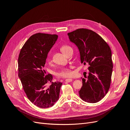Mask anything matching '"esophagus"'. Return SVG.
<instances>
[{
    "mask_svg": "<svg viewBox=\"0 0 130 130\" xmlns=\"http://www.w3.org/2000/svg\"><path fill=\"white\" fill-rule=\"evenodd\" d=\"M65 81H66V82H70L73 81V79H72V78H67V79H66Z\"/></svg>",
    "mask_w": 130,
    "mask_h": 130,
    "instance_id": "34e87169",
    "label": "esophagus"
}]
</instances>
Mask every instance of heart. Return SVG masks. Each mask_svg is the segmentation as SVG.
I'll list each match as a JSON object with an SVG mask.
<instances>
[{
    "label": "heart",
    "mask_w": 130,
    "mask_h": 130,
    "mask_svg": "<svg viewBox=\"0 0 130 130\" xmlns=\"http://www.w3.org/2000/svg\"><path fill=\"white\" fill-rule=\"evenodd\" d=\"M70 49H72V48L67 45H62L60 48L61 52L64 54H66L67 52V51ZM46 60L49 64H52V57H51V56H50V54H48V56H47ZM71 75H72V71L69 67L62 68L56 73V76L59 77H67L70 76Z\"/></svg>",
    "instance_id": "1"
}]
</instances>
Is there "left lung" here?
Segmentation results:
<instances>
[{
	"mask_svg": "<svg viewBox=\"0 0 130 130\" xmlns=\"http://www.w3.org/2000/svg\"><path fill=\"white\" fill-rule=\"evenodd\" d=\"M68 35L79 50L81 63L89 66L88 75H85V78L82 79L79 96L87 103H96L110 87L113 69L111 50L104 39L91 30L78 29Z\"/></svg>",
	"mask_w": 130,
	"mask_h": 130,
	"instance_id": "8db88e82",
	"label": "left lung"
}]
</instances>
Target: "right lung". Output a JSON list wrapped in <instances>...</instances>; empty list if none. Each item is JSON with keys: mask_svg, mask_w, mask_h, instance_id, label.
Masks as SVG:
<instances>
[{"mask_svg": "<svg viewBox=\"0 0 130 130\" xmlns=\"http://www.w3.org/2000/svg\"><path fill=\"white\" fill-rule=\"evenodd\" d=\"M57 38V35L35 34L25 43L18 57V76L24 91L31 103L42 108L56 103L62 85L52 82V75H47L43 69L48 54Z\"/></svg>", "mask_w": 130, "mask_h": 130, "instance_id": "obj_1", "label": "right lung"}]
</instances>
